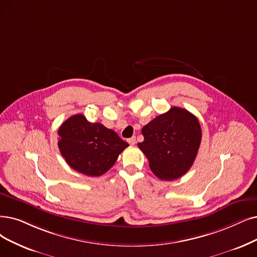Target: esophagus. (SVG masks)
Listing matches in <instances>:
<instances>
[{
	"label": "esophagus",
	"instance_id": "esophagus-1",
	"mask_svg": "<svg viewBox=\"0 0 257 257\" xmlns=\"http://www.w3.org/2000/svg\"><path fill=\"white\" fill-rule=\"evenodd\" d=\"M127 142L130 143L131 146H134V145H136V137H135V136H133L132 138L127 139Z\"/></svg>",
	"mask_w": 257,
	"mask_h": 257
}]
</instances>
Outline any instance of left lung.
<instances>
[{
  "label": "left lung",
  "mask_w": 257,
  "mask_h": 257,
  "mask_svg": "<svg viewBox=\"0 0 257 257\" xmlns=\"http://www.w3.org/2000/svg\"><path fill=\"white\" fill-rule=\"evenodd\" d=\"M141 132L145 140L138 147L159 179H178L190 170L201 142L199 121L192 112L173 106L149 122Z\"/></svg>",
  "instance_id": "8db88e82"
}]
</instances>
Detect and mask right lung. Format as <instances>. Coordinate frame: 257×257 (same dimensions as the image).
Returning <instances> with one entry per match:
<instances>
[{
	"instance_id": "add662e5",
	"label": "right lung",
	"mask_w": 257,
	"mask_h": 257,
	"mask_svg": "<svg viewBox=\"0 0 257 257\" xmlns=\"http://www.w3.org/2000/svg\"><path fill=\"white\" fill-rule=\"evenodd\" d=\"M58 147L67 164L87 176H101L128 147L117 133L99 122L90 123L77 114L65 120L58 131Z\"/></svg>"
}]
</instances>
